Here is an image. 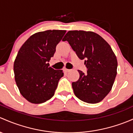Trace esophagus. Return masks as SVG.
Segmentation results:
<instances>
[{
  "label": "esophagus",
  "mask_w": 133,
  "mask_h": 133,
  "mask_svg": "<svg viewBox=\"0 0 133 133\" xmlns=\"http://www.w3.org/2000/svg\"><path fill=\"white\" fill-rule=\"evenodd\" d=\"M63 71H64L65 72H69V71H70V69H66V68H64V69H63Z\"/></svg>",
  "instance_id": "esophagus-1"
}]
</instances>
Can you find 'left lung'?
<instances>
[{
	"instance_id": "obj_1",
	"label": "left lung",
	"mask_w": 133,
	"mask_h": 133,
	"mask_svg": "<svg viewBox=\"0 0 133 133\" xmlns=\"http://www.w3.org/2000/svg\"><path fill=\"white\" fill-rule=\"evenodd\" d=\"M78 58L85 60L87 73L78 70L79 78L72 83L75 96L87 103L101 101L111 90L117 75V60L110 44L91 31L70 30L64 36Z\"/></svg>"
}]
</instances>
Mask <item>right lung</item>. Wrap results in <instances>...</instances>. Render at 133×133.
<instances>
[{"mask_svg": "<svg viewBox=\"0 0 133 133\" xmlns=\"http://www.w3.org/2000/svg\"><path fill=\"white\" fill-rule=\"evenodd\" d=\"M65 32L62 30L39 32L19 50L14 62L15 82L21 94L30 103L40 104L54 96L64 72L51 68L48 62Z\"/></svg>", "mask_w": 133, "mask_h": 133, "instance_id": "obj_1", "label": "right lung"}]
</instances>
